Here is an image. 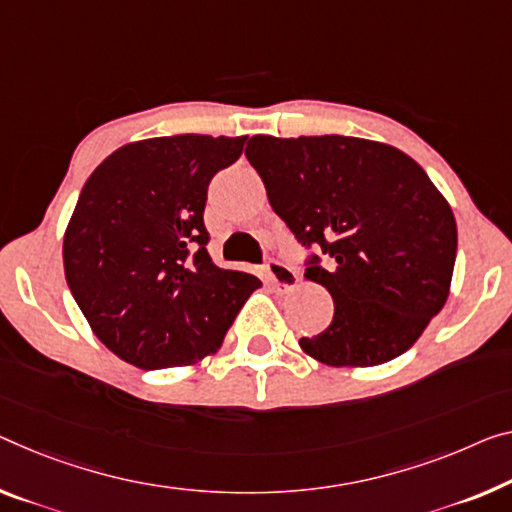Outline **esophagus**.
<instances>
[{"label":"esophagus","mask_w":512,"mask_h":512,"mask_svg":"<svg viewBox=\"0 0 512 512\" xmlns=\"http://www.w3.org/2000/svg\"><path fill=\"white\" fill-rule=\"evenodd\" d=\"M265 270H267V279H270L272 286H277L279 290L293 288L295 283L300 281V277H297V272L293 270V267L281 263V261H270Z\"/></svg>","instance_id":"obj_1"}]
</instances>
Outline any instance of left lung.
Returning <instances> with one entry per match:
<instances>
[{"instance_id": "left-lung-1", "label": "left lung", "mask_w": 512, "mask_h": 512, "mask_svg": "<svg viewBox=\"0 0 512 512\" xmlns=\"http://www.w3.org/2000/svg\"><path fill=\"white\" fill-rule=\"evenodd\" d=\"M247 160L272 210L313 254L304 277L334 300L306 355L327 366H377L410 350L446 304L458 226L410 155L380 141L256 135Z\"/></svg>"}]
</instances>
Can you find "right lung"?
<instances>
[{"instance_id": "add662e5", "label": "right lung", "mask_w": 512, "mask_h": 512, "mask_svg": "<svg viewBox=\"0 0 512 512\" xmlns=\"http://www.w3.org/2000/svg\"><path fill=\"white\" fill-rule=\"evenodd\" d=\"M245 141H132L84 183L64 235L66 281L93 334L128 364L157 371L212 355L263 286L217 267L206 249L208 185Z\"/></svg>"}]
</instances>
